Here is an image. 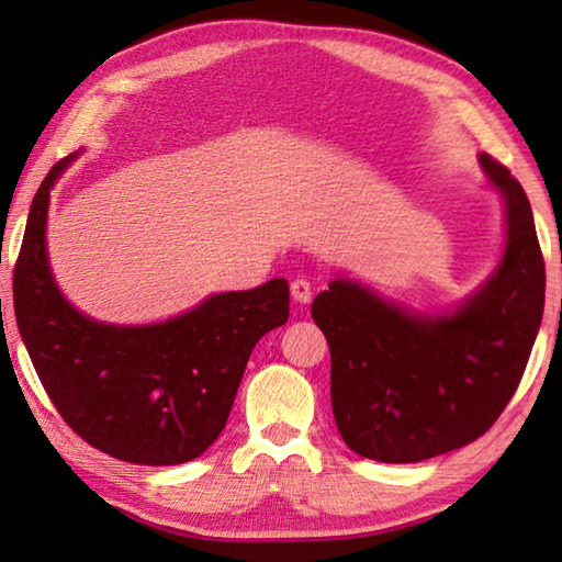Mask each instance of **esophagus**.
I'll use <instances>...</instances> for the list:
<instances>
[{
    "label": "esophagus",
    "instance_id": "esophagus-1",
    "mask_svg": "<svg viewBox=\"0 0 562 562\" xmlns=\"http://www.w3.org/2000/svg\"><path fill=\"white\" fill-rule=\"evenodd\" d=\"M292 300L300 304H307L312 300V282L307 278H294V282L290 284Z\"/></svg>",
    "mask_w": 562,
    "mask_h": 562
}]
</instances>
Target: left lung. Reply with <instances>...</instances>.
Here are the masks:
<instances>
[{
	"instance_id": "1",
	"label": "left lung",
	"mask_w": 562,
	"mask_h": 562,
	"mask_svg": "<svg viewBox=\"0 0 562 562\" xmlns=\"http://www.w3.org/2000/svg\"><path fill=\"white\" fill-rule=\"evenodd\" d=\"M503 203V250L446 310H414L345 274L312 302L331 355V412L351 451L418 463L486 434L516 394L546 304V265L526 193L479 154Z\"/></svg>"
}]
</instances>
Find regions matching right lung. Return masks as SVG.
I'll return each instance as SVG.
<instances>
[{"label":"right lung","instance_id":"right-lung-1","mask_svg":"<svg viewBox=\"0 0 562 562\" xmlns=\"http://www.w3.org/2000/svg\"><path fill=\"white\" fill-rule=\"evenodd\" d=\"M36 190L14 268L19 335L64 422L93 449L140 465L193 461L225 429L252 347L290 317L288 280L207 294L148 325L83 315L59 290L46 250L56 180Z\"/></svg>","mask_w":562,"mask_h":562}]
</instances>
